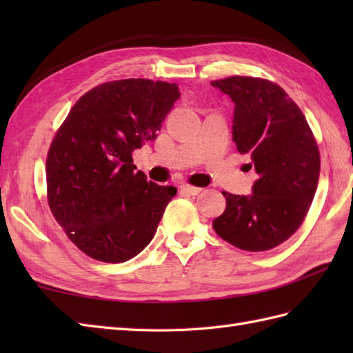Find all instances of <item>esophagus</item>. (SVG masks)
I'll list each match as a JSON object with an SVG mask.
<instances>
[{
	"label": "esophagus",
	"instance_id": "obj_1",
	"mask_svg": "<svg viewBox=\"0 0 353 353\" xmlns=\"http://www.w3.org/2000/svg\"><path fill=\"white\" fill-rule=\"evenodd\" d=\"M181 190L186 194H191V196H197L199 192H201V188H199V186H192V185H188V183H183L181 186Z\"/></svg>",
	"mask_w": 353,
	"mask_h": 353
}]
</instances>
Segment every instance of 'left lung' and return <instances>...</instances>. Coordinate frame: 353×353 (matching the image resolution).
<instances>
[{
  "label": "left lung",
  "mask_w": 353,
  "mask_h": 353,
  "mask_svg": "<svg viewBox=\"0 0 353 353\" xmlns=\"http://www.w3.org/2000/svg\"><path fill=\"white\" fill-rule=\"evenodd\" d=\"M211 85L235 103L236 150L252 157L258 172L250 196L223 191L226 209L212 221L214 230L241 250H270L287 241L310 211L320 174L317 141L302 110L273 81L234 76Z\"/></svg>",
  "instance_id": "1"
}]
</instances>
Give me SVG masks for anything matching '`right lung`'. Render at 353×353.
<instances>
[{"mask_svg": "<svg viewBox=\"0 0 353 353\" xmlns=\"http://www.w3.org/2000/svg\"><path fill=\"white\" fill-rule=\"evenodd\" d=\"M179 95L161 80L106 81L80 97L52 138L48 206L89 258L118 264L153 239L177 188L147 182L132 153L156 139Z\"/></svg>", "mask_w": 353, "mask_h": 353, "instance_id": "1", "label": "right lung"}]
</instances>
